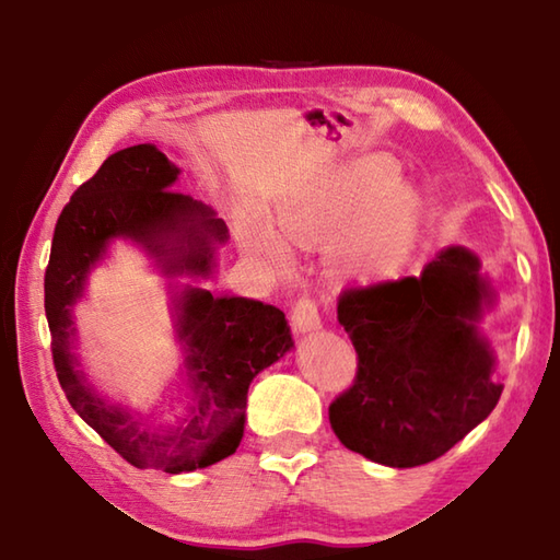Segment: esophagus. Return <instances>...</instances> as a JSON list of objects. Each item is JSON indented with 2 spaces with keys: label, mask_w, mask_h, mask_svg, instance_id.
<instances>
[{
  "label": "esophagus",
  "mask_w": 560,
  "mask_h": 560,
  "mask_svg": "<svg viewBox=\"0 0 560 560\" xmlns=\"http://www.w3.org/2000/svg\"><path fill=\"white\" fill-rule=\"evenodd\" d=\"M291 323L299 332H315L320 330L323 327V320H320V313H317V305L313 299H308V295H303V299H299V303L293 305L291 311Z\"/></svg>",
  "instance_id": "obj_1"
}]
</instances>
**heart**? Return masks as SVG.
<instances>
[{
	"instance_id": "heart-1",
	"label": "heart",
	"mask_w": 560,
	"mask_h": 560,
	"mask_svg": "<svg viewBox=\"0 0 560 560\" xmlns=\"http://www.w3.org/2000/svg\"><path fill=\"white\" fill-rule=\"evenodd\" d=\"M393 167L359 164L317 189L283 203L279 223L293 243L311 245L334 230L327 259L347 279H381L398 271L420 235L422 201L405 184H390ZM257 249L273 267L293 265L291 245L273 230H259Z\"/></svg>"
}]
</instances>
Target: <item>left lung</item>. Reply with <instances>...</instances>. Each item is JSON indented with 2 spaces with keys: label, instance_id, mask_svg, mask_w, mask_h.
<instances>
[{
  "label": "left lung",
  "instance_id": "8db88e82",
  "mask_svg": "<svg viewBox=\"0 0 560 560\" xmlns=\"http://www.w3.org/2000/svg\"><path fill=\"white\" fill-rule=\"evenodd\" d=\"M495 289L466 247H446L420 277L339 295L337 320L357 349L354 386L330 405L352 452L390 468L444 456L495 408L498 357L478 323Z\"/></svg>",
  "mask_w": 560,
  "mask_h": 560
}]
</instances>
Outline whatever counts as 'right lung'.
Returning a JSON list of instances; mask_svg holds the SVG:
<instances>
[{
    "label": "right lung",
    "instance_id": "add662e5",
    "mask_svg": "<svg viewBox=\"0 0 560 560\" xmlns=\"http://www.w3.org/2000/svg\"><path fill=\"white\" fill-rule=\"evenodd\" d=\"M179 167L155 145L114 152L72 194L55 225L46 269L52 364L74 412L136 468L189 474L235 454L245 432L249 383L293 347L287 315L273 305L170 283L182 376L189 390L174 422H155L108 402L74 354V303L114 240H130L167 279H208L228 228L211 206L172 191Z\"/></svg>",
    "mask_w": 560,
    "mask_h": 560
}]
</instances>
